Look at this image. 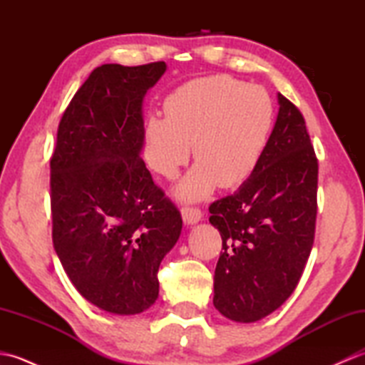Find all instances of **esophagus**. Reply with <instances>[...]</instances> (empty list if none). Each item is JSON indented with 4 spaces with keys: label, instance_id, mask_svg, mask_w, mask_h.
<instances>
[{
    "label": "esophagus",
    "instance_id": "1",
    "mask_svg": "<svg viewBox=\"0 0 365 365\" xmlns=\"http://www.w3.org/2000/svg\"><path fill=\"white\" fill-rule=\"evenodd\" d=\"M182 218L185 224H196L202 218V212L196 207H183L182 208Z\"/></svg>",
    "mask_w": 365,
    "mask_h": 365
}]
</instances>
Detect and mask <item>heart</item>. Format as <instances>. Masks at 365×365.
Listing matches in <instances>:
<instances>
[{
  "mask_svg": "<svg viewBox=\"0 0 365 365\" xmlns=\"http://www.w3.org/2000/svg\"><path fill=\"white\" fill-rule=\"evenodd\" d=\"M166 118L145 122V160L173 180L191 153L197 160L177 188L187 200L207 197L218 187L234 188L257 166L273 127L267 91L229 75L204 76L182 84L165 100Z\"/></svg>",
  "mask_w": 365,
  "mask_h": 365,
  "instance_id": "b5f03b06",
  "label": "heart"
}]
</instances>
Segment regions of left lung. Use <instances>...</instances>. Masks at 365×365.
<instances>
[{"mask_svg": "<svg viewBox=\"0 0 365 365\" xmlns=\"http://www.w3.org/2000/svg\"><path fill=\"white\" fill-rule=\"evenodd\" d=\"M279 113L251 177L208 207L222 250L213 304L227 319L252 323L290 297L312 251L319 161L306 122L277 94Z\"/></svg>", "mask_w": 365, "mask_h": 365, "instance_id": "left-lung-1", "label": "left lung"}]
</instances>
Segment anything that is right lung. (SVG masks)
<instances>
[{"mask_svg":"<svg viewBox=\"0 0 365 365\" xmlns=\"http://www.w3.org/2000/svg\"><path fill=\"white\" fill-rule=\"evenodd\" d=\"M163 61L103 64L66 108L50 160L53 246L75 289L106 312L135 315L158 298V268L182 215L144 160L143 98Z\"/></svg>","mask_w":365,"mask_h":365,"instance_id":"add662e5","label":"right lung"}]
</instances>
